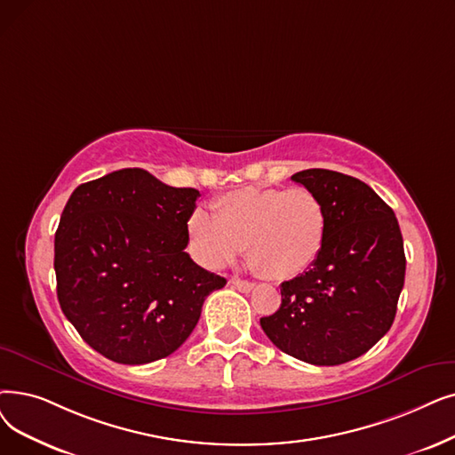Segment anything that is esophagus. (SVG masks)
<instances>
[{
    "mask_svg": "<svg viewBox=\"0 0 455 455\" xmlns=\"http://www.w3.org/2000/svg\"><path fill=\"white\" fill-rule=\"evenodd\" d=\"M230 284H232L234 288H238L240 291H245V293H249V291L254 288L252 283H249V281H240V279H230Z\"/></svg>",
    "mask_w": 455,
    "mask_h": 455,
    "instance_id": "34e87169",
    "label": "esophagus"
}]
</instances>
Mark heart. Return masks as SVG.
<instances>
[{
  "label": "heart",
  "mask_w": 455,
  "mask_h": 455,
  "mask_svg": "<svg viewBox=\"0 0 455 455\" xmlns=\"http://www.w3.org/2000/svg\"><path fill=\"white\" fill-rule=\"evenodd\" d=\"M188 230L201 260L223 267L243 247L252 267L269 279L305 273L323 251L329 215L307 188H243L213 203V215L195 210Z\"/></svg>",
  "instance_id": "heart-1"
}]
</instances>
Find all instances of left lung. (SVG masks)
I'll use <instances>...</instances> for the list:
<instances>
[{
  "label": "left lung",
  "instance_id": "left-lung-1",
  "mask_svg": "<svg viewBox=\"0 0 455 455\" xmlns=\"http://www.w3.org/2000/svg\"><path fill=\"white\" fill-rule=\"evenodd\" d=\"M329 215L327 240L308 271L281 284L283 303L260 318L291 357L337 366L364 355L390 329L405 281V252L392 208L353 176L307 169L291 176Z\"/></svg>",
  "mask_w": 455,
  "mask_h": 455
}]
</instances>
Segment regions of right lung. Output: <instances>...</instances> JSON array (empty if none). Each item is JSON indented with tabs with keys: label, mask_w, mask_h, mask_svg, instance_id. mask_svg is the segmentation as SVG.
Here are the masks:
<instances>
[{
	"label": "right lung",
	"mask_w": 455,
	"mask_h": 455,
	"mask_svg": "<svg viewBox=\"0 0 455 455\" xmlns=\"http://www.w3.org/2000/svg\"><path fill=\"white\" fill-rule=\"evenodd\" d=\"M199 196L145 169L109 172L70 195L55 232L57 298L109 361L167 357L188 340L208 295L227 284L186 252Z\"/></svg>",
	"instance_id": "right-lung-1"
}]
</instances>
